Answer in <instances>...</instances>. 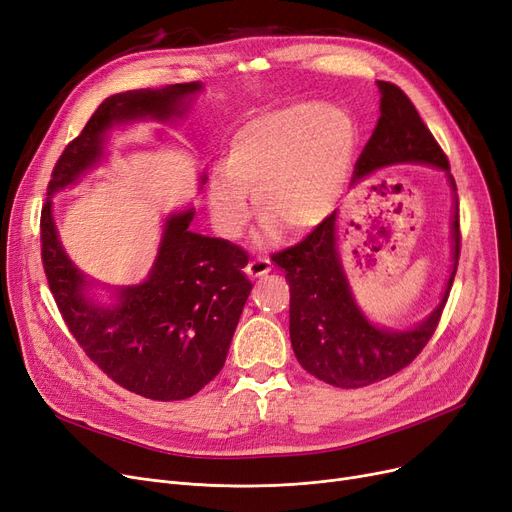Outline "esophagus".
Instances as JSON below:
<instances>
[{"instance_id":"obj_1","label":"esophagus","mask_w":512,"mask_h":512,"mask_svg":"<svg viewBox=\"0 0 512 512\" xmlns=\"http://www.w3.org/2000/svg\"><path fill=\"white\" fill-rule=\"evenodd\" d=\"M244 272H247L251 278H261V276L272 272V261L268 257H257V259L249 261L247 270H244Z\"/></svg>"}]
</instances>
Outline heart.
Returning a JSON list of instances; mask_svg holds the SVG:
<instances>
[{
  "label": "heart",
  "mask_w": 512,
  "mask_h": 512,
  "mask_svg": "<svg viewBox=\"0 0 512 512\" xmlns=\"http://www.w3.org/2000/svg\"><path fill=\"white\" fill-rule=\"evenodd\" d=\"M358 131L343 108L297 102L244 123L230 142L228 163L209 177L207 198L217 230L238 238L247 228L255 194L263 213L259 240L288 228H318L341 203L355 157Z\"/></svg>",
  "instance_id": "obj_1"
}]
</instances>
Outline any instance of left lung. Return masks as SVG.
<instances>
[{"mask_svg":"<svg viewBox=\"0 0 512 512\" xmlns=\"http://www.w3.org/2000/svg\"><path fill=\"white\" fill-rule=\"evenodd\" d=\"M381 117L355 163L351 184L391 165H429L443 171L452 190V265L439 303L410 328L372 322L355 301L341 259V224L332 213L297 247L274 257L291 286V345L299 364L316 379L341 389L379 383L406 368L427 345L448 301L460 255L456 182L450 163L410 98L397 85L376 81Z\"/></svg>","mask_w":512,"mask_h":512,"instance_id":"8db88e82","label":"left lung"}]
</instances>
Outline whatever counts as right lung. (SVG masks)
Returning <instances> with one entry per match:
<instances>
[{
  "instance_id": "1",
  "label": "right lung",
  "mask_w": 512,
  "mask_h": 512,
  "mask_svg": "<svg viewBox=\"0 0 512 512\" xmlns=\"http://www.w3.org/2000/svg\"><path fill=\"white\" fill-rule=\"evenodd\" d=\"M201 81L146 87L108 96L66 146L41 211V257L60 314L77 343L123 389L157 402L186 399L211 383L226 364L251 280L238 244L190 230L194 207L163 219L161 242L144 280L102 284L66 255L54 219V196L108 159L113 131L144 121L188 117ZM207 173L198 177V190Z\"/></svg>"
}]
</instances>
